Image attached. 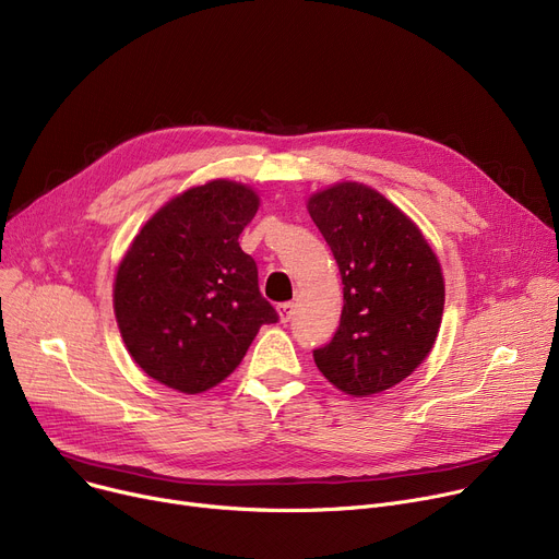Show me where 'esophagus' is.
Returning a JSON list of instances; mask_svg holds the SVG:
<instances>
[{"mask_svg": "<svg viewBox=\"0 0 559 559\" xmlns=\"http://www.w3.org/2000/svg\"><path fill=\"white\" fill-rule=\"evenodd\" d=\"M276 312H278L281 321L287 323V321L294 317V304H289V301H287V304H278V306H276Z\"/></svg>", "mask_w": 559, "mask_h": 559, "instance_id": "esophagus-1", "label": "esophagus"}]
</instances>
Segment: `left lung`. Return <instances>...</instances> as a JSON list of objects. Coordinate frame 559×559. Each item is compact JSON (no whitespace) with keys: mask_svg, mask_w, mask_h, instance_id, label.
<instances>
[{"mask_svg":"<svg viewBox=\"0 0 559 559\" xmlns=\"http://www.w3.org/2000/svg\"><path fill=\"white\" fill-rule=\"evenodd\" d=\"M308 211L344 283L340 328L314 350L317 368L348 395L382 393L433 348L444 308L438 258L414 222L364 183H334Z\"/></svg>","mask_w":559,"mask_h":559,"instance_id":"obj_1","label":"left lung"}]
</instances>
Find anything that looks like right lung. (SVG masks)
<instances>
[{
	"label": "right lung",
	"mask_w": 559,
	"mask_h": 559,
	"mask_svg": "<svg viewBox=\"0 0 559 559\" xmlns=\"http://www.w3.org/2000/svg\"><path fill=\"white\" fill-rule=\"evenodd\" d=\"M258 204L249 186L213 179L173 198L132 240L115 312L126 348L153 380L202 393L234 373L260 325L278 321L238 242Z\"/></svg>",
	"instance_id": "right-lung-1"
}]
</instances>
